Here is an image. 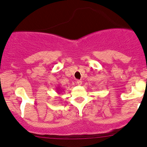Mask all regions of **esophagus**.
<instances>
[{"label": "esophagus", "mask_w": 147, "mask_h": 147, "mask_svg": "<svg viewBox=\"0 0 147 147\" xmlns=\"http://www.w3.org/2000/svg\"><path fill=\"white\" fill-rule=\"evenodd\" d=\"M76 82H77V84H78V85H82V81H81V80H77Z\"/></svg>", "instance_id": "1"}]
</instances>
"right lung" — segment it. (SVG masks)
<instances>
[{
	"mask_svg": "<svg viewBox=\"0 0 147 147\" xmlns=\"http://www.w3.org/2000/svg\"><path fill=\"white\" fill-rule=\"evenodd\" d=\"M62 90H61V89L60 88V87H57V93L59 94H60L61 92H62Z\"/></svg>",
	"mask_w": 147,
	"mask_h": 147,
	"instance_id": "obj_1",
	"label": "right lung"
}]
</instances>
